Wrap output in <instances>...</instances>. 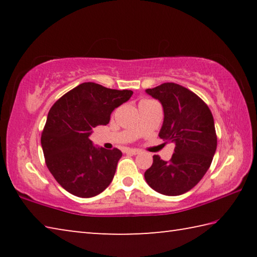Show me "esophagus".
Wrapping results in <instances>:
<instances>
[{"label":"esophagus","mask_w":257,"mask_h":257,"mask_svg":"<svg viewBox=\"0 0 257 257\" xmlns=\"http://www.w3.org/2000/svg\"><path fill=\"white\" fill-rule=\"evenodd\" d=\"M125 153H128V154H134V155H136V154H139V151H138V150H133V149H128V150H125Z\"/></svg>","instance_id":"34e87169"}]
</instances>
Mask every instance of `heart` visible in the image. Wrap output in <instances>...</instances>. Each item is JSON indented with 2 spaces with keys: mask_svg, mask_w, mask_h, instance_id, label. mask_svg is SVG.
Segmentation results:
<instances>
[{
  "mask_svg": "<svg viewBox=\"0 0 257 257\" xmlns=\"http://www.w3.org/2000/svg\"><path fill=\"white\" fill-rule=\"evenodd\" d=\"M143 102H147V101H143ZM143 102H142V103H143Z\"/></svg>",
  "mask_w": 257,
  "mask_h": 257,
  "instance_id": "obj_1",
  "label": "heart"
}]
</instances>
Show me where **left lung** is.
<instances>
[{
	"instance_id": "left-lung-1",
	"label": "left lung",
	"mask_w": 257,
	"mask_h": 257,
	"mask_svg": "<svg viewBox=\"0 0 257 257\" xmlns=\"http://www.w3.org/2000/svg\"><path fill=\"white\" fill-rule=\"evenodd\" d=\"M146 93L162 104L159 136L175 144V153L170 162L154 155L145 180L160 194L178 196L194 188L210 168L217 144L214 120L207 104L181 85L164 82Z\"/></svg>"
}]
</instances>
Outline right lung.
<instances>
[{"mask_svg":"<svg viewBox=\"0 0 257 257\" xmlns=\"http://www.w3.org/2000/svg\"><path fill=\"white\" fill-rule=\"evenodd\" d=\"M133 92L84 82L64 94L51 107L41 143L45 163L62 188L78 197L101 194L111 184L122 153L93 146L89 136L107 124L115 107Z\"/></svg>","mask_w":257,"mask_h":257,"instance_id":"obj_1","label":"right lung"}]
</instances>
